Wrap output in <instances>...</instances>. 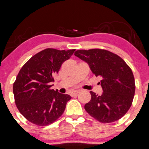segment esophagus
I'll use <instances>...</instances> for the list:
<instances>
[{
	"instance_id": "34e87169",
	"label": "esophagus",
	"mask_w": 149,
	"mask_h": 149,
	"mask_svg": "<svg viewBox=\"0 0 149 149\" xmlns=\"http://www.w3.org/2000/svg\"><path fill=\"white\" fill-rule=\"evenodd\" d=\"M79 92H80V90L73 91H72V94H73V95H76V94H77V93H79Z\"/></svg>"
}]
</instances>
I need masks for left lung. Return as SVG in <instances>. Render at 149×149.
I'll return each instance as SVG.
<instances>
[{"mask_svg":"<svg viewBox=\"0 0 149 149\" xmlns=\"http://www.w3.org/2000/svg\"><path fill=\"white\" fill-rule=\"evenodd\" d=\"M74 55L87 63L95 76H101V95L91 91V98L84 106L92 117L101 123L120 119L130 109L135 93L134 74L126 62L106 50H78Z\"/></svg>","mask_w":149,"mask_h":149,"instance_id":"obj_1","label":"left lung"}]
</instances>
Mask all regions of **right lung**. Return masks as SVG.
<instances>
[{
	"mask_svg": "<svg viewBox=\"0 0 149 149\" xmlns=\"http://www.w3.org/2000/svg\"><path fill=\"white\" fill-rule=\"evenodd\" d=\"M75 51L46 48L31 57L20 70L13 84L14 98L20 113L30 122L47 126L64 112L71 96L51 87L54 76Z\"/></svg>",
	"mask_w": 149,
	"mask_h": 149,
	"instance_id": "obj_1",
	"label": "right lung"
}]
</instances>
